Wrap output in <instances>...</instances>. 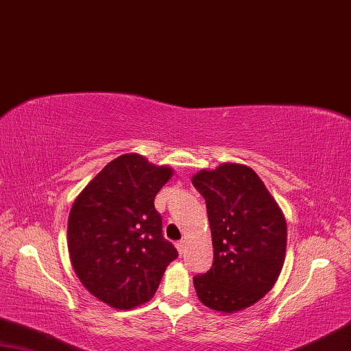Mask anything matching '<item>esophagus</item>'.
<instances>
[{
	"label": "esophagus",
	"instance_id": "esophagus-1",
	"mask_svg": "<svg viewBox=\"0 0 351 351\" xmlns=\"http://www.w3.org/2000/svg\"><path fill=\"white\" fill-rule=\"evenodd\" d=\"M176 247H177V250H178V254L183 255V254H184V247H186V243H184V241H178V243H176Z\"/></svg>",
	"mask_w": 351,
	"mask_h": 351
}]
</instances>
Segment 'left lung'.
Returning <instances> with one entry per match:
<instances>
[{"instance_id":"8db88e82","label":"left lung","mask_w":351,"mask_h":351,"mask_svg":"<svg viewBox=\"0 0 351 351\" xmlns=\"http://www.w3.org/2000/svg\"><path fill=\"white\" fill-rule=\"evenodd\" d=\"M193 184L206 200L214 247L213 267L194 276L197 296L215 312H240L260 301L278 280L286 258V218L246 165L202 169Z\"/></svg>"}]
</instances>
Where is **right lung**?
<instances>
[{"label":"right lung","mask_w":351,"mask_h":351,"mask_svg":"<svg viewBox=\"0 0 351 351\" xmlns=\"http://www.w3.org/2000/svg\"><path fill=\"white\" fill-rule=\"evenodd\" d=\"M173 177L141 154L111 160L76 197L69 215L71 266L88 292L110 307L148 302L178 256L162 235L154 198Z\"/></svg>","instance_id":"add662e5"}]
</instances>
